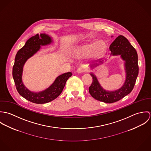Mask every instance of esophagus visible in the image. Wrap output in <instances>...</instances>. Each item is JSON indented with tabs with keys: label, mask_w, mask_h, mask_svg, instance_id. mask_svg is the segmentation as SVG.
Segmentation results:
<instances>
[{
	"label": "esophagus",
	"mask_w": 151,
	"mask_h": 151,
	"mask_svg": "<svg viewBox=\"0 0 151 151\" xmlns=\"http://www.w3.org/2000/svg\"><path fill=\"white\" fill-rule=\"evenodd\" d=\"M86 68L83 66L78 67L77 70V72L78 73H84V72H86Z\"/></svg>",
	"instance_id": "34e87169"
}]
</instances>
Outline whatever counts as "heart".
<instances>
[{
	"instance_id": "1",
	"label": "heart",
	"mask_w": 151,
	"mask_h": 151,
	"mask_svg": "<svg viewBox=\"0 0 151 151\" xmlns=\"http://www.w3.org/2000/svg\"><path fill=\"white\" fill-rule=\"evenodd\" d=\"M107 46L102 40H98L93 43H84L78 46L74 51L75 55L79 58L88 56L91 58H98L101 57L106 52Z\"/></svg>"
}]
</instances>
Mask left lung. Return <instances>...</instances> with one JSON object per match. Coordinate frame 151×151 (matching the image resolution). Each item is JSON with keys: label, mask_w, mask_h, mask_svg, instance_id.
Here are the masks:
<instances>
[{"label": "left lung", "mask_w": 151, "mask_h": 151, "mask_svg": "<svg viewBox=\"0 0 151 151\" xmlns=\"http://www.w3.org/2000/svg\"><path fill=\"white\" fill-rule=\"evenodd\" d=\"M109 49L111 56L120 55L124 61V70L126 74L125 81L122 86L117 90L106 91L101 86L96 76L93 73H91L92 83L89 87V92L95 99L111 104L120 100L132 91L138 75L139 68L137 51L124 36L119 35L117 37L110 45ZM104 63V60L99 61V63L90 65V67L93 69Z\"/></svg>", "instance_id": "8db88e82"}]
</instances>
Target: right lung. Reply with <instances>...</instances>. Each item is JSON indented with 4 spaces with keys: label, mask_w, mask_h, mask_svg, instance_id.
I'll return each instance as SVG.
<instances>
[{
    "label": "right lung",
    "mask_w": 151,
    "mask_h": 151,
    "mask_svg": "<svg viewBox=\"0 0 151 151\" xmlns=\"http://www.w3.org/2000/svg\"><path fill=\"white\" fill-rule=\"evenodd\" d=\"M52 42V38L47 34H37L30 38L16 55L13 67V77L16 89L23 98L35 104H43L48 103L58 98L62 93L67 80L72 76L71 72L60 75L50 86L38 92L31 91L24 85L22 76L24 64L29 58L40 50L41 46L49 45Z\"/></svg>",
    "instance_id": "add662e5"
}]
</instances>
